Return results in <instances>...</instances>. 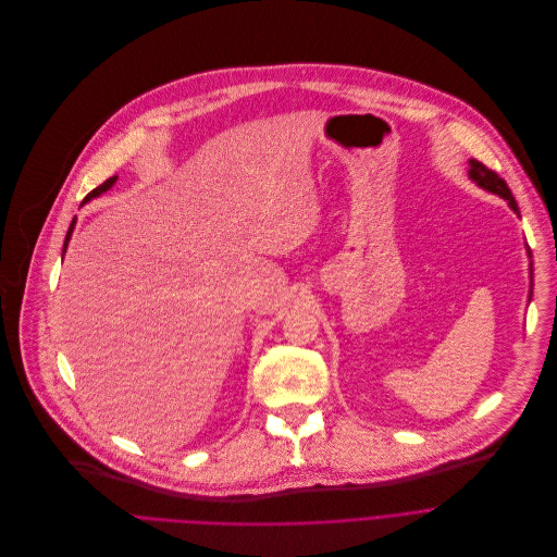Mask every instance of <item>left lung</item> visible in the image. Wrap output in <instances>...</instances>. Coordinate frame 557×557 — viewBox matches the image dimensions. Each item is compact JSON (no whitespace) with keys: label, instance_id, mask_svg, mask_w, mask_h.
<instances>
[{"label":"left lung","instance_id":"8db88e82","mask_svg":"<svg viewBox=\"0 0 557 557\" xmlns=\"http://www.w3.org/2000/svg\"><path fill=\"white\" fill-rule=\"evenodd\" d=\"M470 177H472L481 188H485V190H490V193H496V195H500L503 199H507L509 206L518 212V203H516V199H513V195H511L507 182H505L496 171H492L490 166H485V164L479 162V160H470Z\"/></svg>","mask_w":557,"mask_h":557}]
</instances>
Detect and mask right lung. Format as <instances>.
Segmentation results:
<instances>
[{"mask_svg":"<svg viewBox=\"0 0 557 557\" xmlns=\"http://www.w3.org/2000/svg\"><path fill=\"white\" fill-rule=\"evenodd\" d=\"M114 182H116V175L114 177H109V180H104L100 186H96L85 199H91V197H98L100 193H104V190H109L111 186H114ZM72 231H74V221L70 224V228H67V235H65V244H63V252H65V248H67V242H70V237H72Z\"/></svg>","mask_w":557,"mask_h":557,"instance_id":"add662e5","label":"right lung"}]
</instances>
